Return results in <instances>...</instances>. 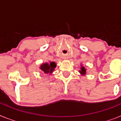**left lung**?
Here are the masks:
<instances>
[{
  "label": "left lung",
  "instance_id": "1",
  "mask_svg": "<svg viewBox=\"0 0 121 121\" xmlns=\"http://www.w3.org/2000/svg\"><path fill=\"white\" fill-rule=\"evenodd\" d=\"M81 65V70L79 71V72L80 73V74H81V75L82 76H85V74H86V68H85V67H84V66H82V65Z\"/></svg>",
  "mask_w": 121,
  "mask_h": 121
}]
</instances>
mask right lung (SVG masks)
<instances>
[{"instance_id":"add662e5","label":"right lung","mask_w":121,"mask_h":121,"mask_svg":"<svg viewBox=\"0 0 121 121\" xmlns=\"http://www.w3.org/2000/svg\"><path fill=\"white\" fill-rule=\"evenodd\" d=\"M56 67V64L55 62H50V63L45 62L42 64L39 68L45 74H51L54 71V68Z\"/></svg>"}]
</instances>
